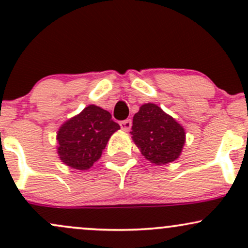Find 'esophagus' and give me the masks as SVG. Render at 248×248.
<instances>
[{
  "instance_id": "esophagus-1",
  "label": "esophagus",
  "mask_w": 248,
  "mask_h": 248,
  "mask_svg": "<svg viewBox=\"0 0 248 248\" xmlns=\"http://www.w3.org/2000/svg\"><path fill=\"white\" fill-rule=\"evenodd\" d=\"M120 127H121V129L124 130V132H128L130 127H132V120L130 119L124 120V121L120 122Z\"/></svg>"
}]
</instances>
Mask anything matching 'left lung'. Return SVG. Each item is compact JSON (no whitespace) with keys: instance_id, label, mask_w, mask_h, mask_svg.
Wrapping results in <instances>:
<instances>
[{"instance_id":"8db88e82","label":"left lung","mask_w":248,"mask_h":248,"mask_svg":"<svg viewBox=\"0 0 248 248\" xmlns=\"http://www.w3.org/2000/svg\"><path fill=\"white\" fill-rule=\"evenodd\" d=\"M130 134L141 154L155 165L178 159L186 140L181 124L154 103L141 106L133 118Z\"/></svg>"}]
</instances>
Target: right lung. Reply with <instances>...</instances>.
Returning a JSON list of instances; mask_svg holds the SVG:
<instances>
[{
  "instance_id": "1",
  "label": "right lung",
  "mask_w": 248,
  "mask_h": 248,
  "mask_svg": "<svg viewBox=\"0 0 248 248\" xmlns=\"http://www.w3.org/2000/svg\"><path fill=\"white\" fill-rule=\"evenodd\" d=\"M120 129L109 111L89 105L69 119L58 132V153L63 164L86 170L101 157L102 151L113 133Z\"/></svg>"
}]
</instances>
